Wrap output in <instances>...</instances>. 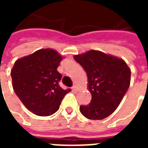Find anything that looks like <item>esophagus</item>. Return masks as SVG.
<instances>
[{"mask_svg":"<svg viewBox=\"0 0 148 148\" xmlns=\"http://www.w3.org/2000/svg\"><path fill=\"white\" fill-rule=\"evenodd\" d=\"M72 90H74V91H77L78 90V87H77V86H74L72 87Z\"/></svg>","mask_w":148,"mask_h":148,"instance_id":"obj_1","label":"esophagus"}]
</instances>
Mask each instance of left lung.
Masks as SVG:
<instances>
[{"instance_id":"obj_1","label":"left lung","mask_w":148,"mask_h":148,"mask_svg":"<svg viewBox=\"0 0 148 148\" xmlns=\"http://www.w3.org/2000/svg\"><path fill=\"white\" fill-rule=\"evenodd\" d=\"M74 58L86 72L92 94L91 102L80 106L81 113L90 120L105 119L116 109L128 90L130 68L123 59L95 50Z\"/></svg>"}]
</instances>
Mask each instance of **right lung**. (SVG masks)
Returning a JSON list of instances; mask_svg holds the SVG:
<instances>
[{
    "instance_id": "add662e5",
    "label": "right lung",
    "mask_w": 148,
    "mask_h": 148,
    "mask_svg": "<svg viewBox=\"0 0 148 148\" xmlns=\"http://www.w3.org/2000/svg\"><path fill=\"white\" fill-rule=\"evenodd\" d=\"M62 56L52 49H40L15 62L11 71L12 87L21 102L37 116L57 112L71 89L59 86L62 74L57 68Z\"/></svg>"
}]
</instances>
